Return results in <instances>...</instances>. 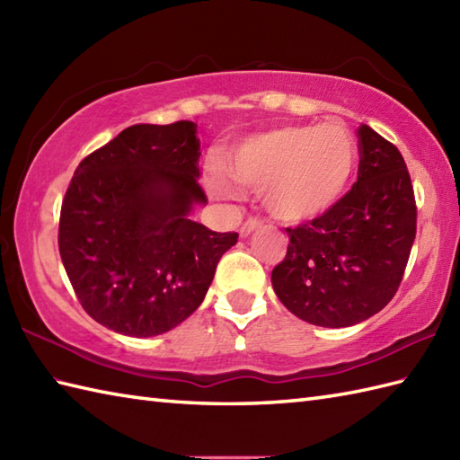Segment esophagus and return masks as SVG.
Returning a JSON list of instances; mask_svg holds the SVG:
<instances>
[{"instance_id": "obj_1", "label": "esophagus", "mask_w": 460, "mask_h": 460, "mask_svg": "<svg viewBox=\"0 0 460 460\" xmlns=\"http://www.w3.org/2000/svg\"><path fill=\"white\" fill-rule=\"evenodd\" d=\"M262 225V221L259 219V217H249L245 223L241 225V229H239V233H241V237H247L249 233H252L255 229H259Z\"/></svg>"}]
</instances>
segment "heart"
Returning a JSON list of instances; mask_svg holds the SVG:
<instances>
[{"instance_id": "b5f03b06", "label": "heart", "mask_w": 460, "mask_h": 460, "mask_svg": "<svg viewBox=\"0 0 460 460\" xmlns=\"http://www.w3.org/2000/svg\"><path fill=\"white\" fill-rule=\"evenodd\" d=\"M358 162L354 136L344 122L285 124L252 134L231 154L229 173L241 188L262 191L279 219H314L341 199ZM213 168L208 190L217 199L237 198V188Z\"/></svg>"}]
</instances>
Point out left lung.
Wrapping results in <instances>:
<instances>
[{
  "mask_svg": "<svg viewBox=\"0 0 460 460\" xmlns=\"http://www.w3.org/2000/svg\"><path fill=\"white\" fill-rule=\"evenodd\" d=\"M358 181L320 217L288 227L272 288L292 314L344 328L377 314L402 285L417 231V205L402 152L358 128Z\"/></svg>",
  "mask_w": 460,
  "mask_h": 460,
  "instance_id": "1",
  "label": "left lung"
}]
</instances>
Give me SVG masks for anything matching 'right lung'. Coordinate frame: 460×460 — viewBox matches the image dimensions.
Returning <instances> with one entry per match:
<instances>
[{
	"instance_id": "1",
	"label": "right lung",
	"mask_w": 460,
	"mask_h": 460,
	"mask_svg": "<svg viewBox=\"0 0 460 460\" xmlns=\"http://www.w3.org/2000/svg\"><path fill=\"white\" fill-rule=\"evenodd\" d=\"M198 124H134L79 164L58 219V252L86 314L124 336H158L208 292L237 233L188 219L205 203Z\"/></svg>"
}]
</instances>
